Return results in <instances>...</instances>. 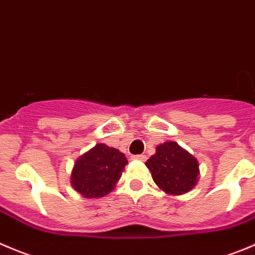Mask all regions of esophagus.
<instances>
[{
	"label": "esophagus",
	"mask_w": 255,
	"mask_h": 255,
	"mask_svg": "<svg viewBox=\"0 0 255 255\" xmlns=\"http://www.w3.org/2000/svg\"><path fill=\"white\" fill-rule=\"evenodd\" d=\"M132 159L135 160H140V162H145L147 157L144 154H138V155H132Z\"/></svg>",
	"instance_id": "esophagus-1"
}]
</instances>
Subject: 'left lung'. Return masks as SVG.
<instances>
[{
  "instance_id": "8db88e82",
  "label": "left lung",
  "mask_w": 255,
  "mask_h": 255,
  "mask_svg": "<svg viewBox=\"0 0 255 255\" xmlns=\"http://www.w3.org/2000/svg\"><path fill=\"white\" fill-rule=\"evenodd\" d=\"M145 165L155 184L169 196L188 193L198 183V159L173 140L158 144Z\"/></svg>"
}]
</instances>
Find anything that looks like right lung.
Listing matches in <instances>:
<instances>
[{
	"label": "right lung",
	"mask_w": 255,
	"mask_h": 255,
	"mask_svg": "<svg viewBox=\"0 0 255 255\" xmlns=\"http://www.w3.org/2000/svg\"><path fill=\"white\" fill-rule=\"evenodd\" d=\"M127 163L125 153L98 143L77 158L71 185L83 198H102L115 189Z\"/></svg>",
	"instance_id": "1"
}]
</instances>
